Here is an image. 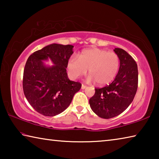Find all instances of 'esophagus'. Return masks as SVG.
Returning <instances> with one entry per match:
<instances>
[{
  "instance_id": "esophagus-1",
  "label": "esophagus",
  "mask_w": 159,
  "mask_h": 159,
  "mask_svg": "<svg viewBox=\"0 0 159 159\" xmlns=\"http://www.w3.org/2000/svg\"><path fill=\"white\" fill-rule=\"evenodd\" d=\"M87 88V86H86L85 85L82 84V85H81V89H85V88Z\"/></svg>"
}]
</instances>
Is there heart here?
I'll return each mask as SVG.
<instances>
[{
    "label": "heart",
    "mask_w": 159,
    "mask_h": 159,
    "mask_svg": "<svg viewBox=\"0 0 159 159\" xmlns=\"http://www.w3.org/2000/svg\"><path fill=\"white\" fill-rule=\"evenodd\" d=\"M120 66V60L116 53L99 48L83 50L79 58L71 57L67 68L72 79H78L87 74L90 80L98 85H105L112 82L116 76Z\"/></svg>",
    "instance_id": "obj_1"
}]
</instances>
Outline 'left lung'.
<instances>
[{"mask_svg": "<svg viewBox=\"0 0 159 159\" xmlns=\"http://www.w3.org/2000/svg\"><path fill=\"white\" fill-rule=\"evenodd\" d=\"M114 52L120 60V67L115 79L104 88H95L90 99V106L102 118H111L123 112L133 102L138 86V65L133 58L121 48Z\"/></svg>", "mask_w": 159, "mask_h": 159, "instance_id": "8db88e82", "label": "left lung"}]
</instances>
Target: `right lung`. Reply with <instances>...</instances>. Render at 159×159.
I'll return each instance as SVG.
<instances>
[{
    "instance_id": "1",
    "label": "right lung",
    "mask_w": 159,
    "mask_h": 159,
    "mask_svg": "<svg viewBox=\"0 0 159 159\" xmlns=\"http://www.w3.org/2000/svg\"><path fill=\"white\" fill-rule=\"evenodd\" d=\"M71 45L51 44L29 56L23 74V90L31 107L45 116L64 111L71 104L81 83L70 80L67 64L73 54ZM50 58L54 63L45 67L43 60Z\"/></svg>"
}]
</instances>
